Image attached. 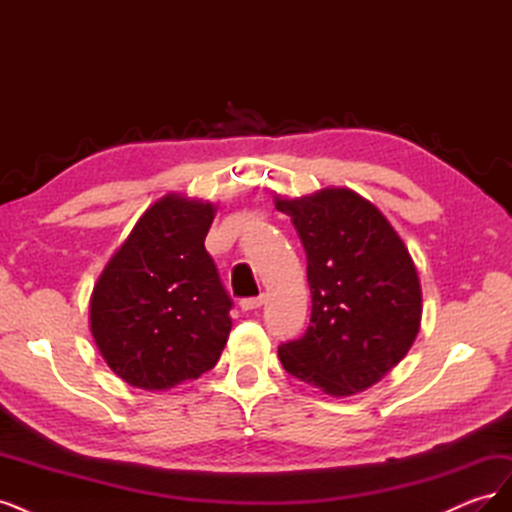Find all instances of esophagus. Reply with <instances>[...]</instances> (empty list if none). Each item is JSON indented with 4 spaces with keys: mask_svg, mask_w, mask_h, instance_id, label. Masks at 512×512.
Segmentation results:
<instances>
[{
    "mask_svg": "<svg viewBox=\"0 0 512 512\" xmlns=\"http://www.w3.org/2000/svg\"><path fill=\"white\" fill-rule=\"evenodd\" d=\"M262 303H265V297H252V299H243L241 303H239V307L243 309V312H252V309H258V307H262Z\"/></svg>",
    "mask_w": 512,
    "mask_h": 512,
    "instance_id": "esophagus-1",
    "label": "esophagus"
}]
</instances>
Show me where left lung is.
I'll use <instances>...</instances> for the list:
<instances>
[{
	"label": "left lung",
	"mask_w": 512,
	"mask_h": 512,
	"mask_svg": "<svg viewBox=\"0 0 512 512\" xmlns=\"http://www.w3.org/2000/svg\"><path fill=\"white\" fill-rule=\"evenodd\" d=\"M307 254L312 318L305 335L277 356L290 376L331 397L378 384L421 331L423 290L397 230L350 188L273 196Z\"/></svg>",
	"instance_id": "obj_1"
}]
</instances>
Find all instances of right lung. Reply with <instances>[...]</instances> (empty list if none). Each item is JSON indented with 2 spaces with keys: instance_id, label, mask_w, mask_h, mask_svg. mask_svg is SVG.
Here are the masks:
<instances>
[{
  "instance_id": "obj_1",
  "label": "right lung",
  "mask_w": 512,
  "mask_h": 512,
  "mask_svg": "<svg viewBox=\"0 0 512 512\" xmlns=\"http://www.w3.org/2000/svg\"><path fill=\"white\" fill-rule=\"evenodd\" d=\"M218 205L168 192L108 258L89 297V331L123 382L168 391L220 361L230 299L205 250Z\"/></svg>"
}]
</instances>
